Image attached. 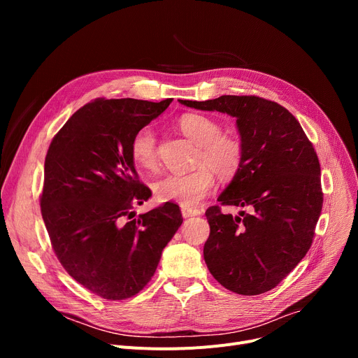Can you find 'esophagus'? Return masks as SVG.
<instances>
[{
	"mask_svg": "<svg viewBox=\"0 0 358 358\" xmlns=\"http://www.w3.org/2000/svg\"><path fill=\"white\" fill-rule=\"evenodd\" d=\"M181 213H182V217H192V216H199L201 212L193 208H181Z\"/></svg>",
	"mask_w": 358,
	"mask_h": 358,
	"instance_id": "1",
	"label": "esophagus"
}]
</instances>
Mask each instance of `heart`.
Returning <instances> with one entry per match:
<instances>
[{
  "label": "heart",
  "instance_id": "b5f03b06",
  "mask_svg": "<svg viewBox=\"0 0 358 358\" xmlns=\"http://www.w3.org/2000/svg\"><path fill=\"white\" fill-rule=\"evenodd\" d=\"M181 134L199 146L194 171L187 174H166L155 181L154 192L158 200L173 201L181 208H194L215 189V173L223 180L238 174L245 157V145L236 134H222L215 119L189 113L178 120ZM134 162L145 169H155L159 164L155 130L143 126L135 131L130 142Z\"/></svg>",
  "mask_w": 358,
  "mask_h": 358
}]
</instances>
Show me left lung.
I'll return each instance as SVG.
<instances>
[{
    "mask_svg": "<svg viewBox=\"0 0 358 358\" xmlns=\"http://www.w3.org/2000/svg\"><path fill=\"white\" fill-rule=\"evenodd\" d=\"M181 104L236 117L245 157L219 196L222 206L247 210H206L210 235L203 255L228 290L254 296L274 289L309 251L321 216V165L312 142L292 113L257 96H220Z\"/></svg>",
    "mask_w": 358,
    "mask_h": 358,
    "instance_id": "8db88e82",
    "label": "left lung"
}]
</instances>
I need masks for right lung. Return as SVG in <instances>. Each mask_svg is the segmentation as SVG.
Listing matches in <instances>:
<instances>
[{"label": "right lung", "mask_w": 358, "mask_h": 358, "mask_svg": "<svg viewBox=\"0 0 358 358\" xmlns=\"http://www.w3.org/2000/svg\"><path fill=\"white\" fill-rule=\"evenodd\" d=\"M171 101L97 99L73 113L48 149L41 209L52 248L73 280L103 299L139 293L182 223L169 201L131 212L152 196L139 181L131 138Z\"/></svg>", "instance_id": "1"}]
</instances>
